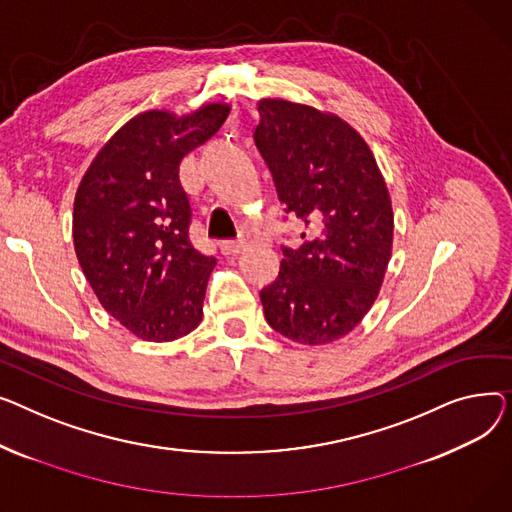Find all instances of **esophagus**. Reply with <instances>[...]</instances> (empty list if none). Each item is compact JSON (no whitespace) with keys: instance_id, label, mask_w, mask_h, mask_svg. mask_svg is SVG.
Returning a JSON list of instances; mask_svg holds the SVG:
<instances>
[{"instance_id":"obj_1","label":"esophagus","mask_w":512,"mask_h":512,"mask_svg":"<svg viewBox=\"0 0 512 512\" xmlns=\"http://www.w3.org/2000/svg\"><path fill=\"white\" fill-rule=\"evenodd\" d=\"M244 250H246L244 242H223L221 244V252L225 256H237V254H242Z\"/></svg>"}]
</instances>
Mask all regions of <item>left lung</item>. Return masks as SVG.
Here are the masks:
<instances>
[{"mask_svg":"<svg viewBox=\"0 0 512 512\" xmlns=\"http://www.w3.org/2000/svg\"><path fill=\"white\" fill-rule=\"evenodd\" d=\"M258 111L256 146L287 213L310 229L295 252L283 248L277 281L260 291L264 316L295 343H333L380 293L393 256V200L372 148L337 113L285 99H260Z\"/></svg>","mask_w":512,"mask_h":512,"instance_id":"1","label":"left lung"}]
</instances>
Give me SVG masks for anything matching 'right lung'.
I'll return each mask as SVG.
<instances>
[{
    "mask_svg": "<svg viewBox=\"0 0 512 512\" xmlns=\"http://www.w3.org/2000/svg\"><path fill=\"white\" fill-rule=\"evenodd\" d=\"M229 111L221 101L190 113L142 111L101 146L78 184L72 237L82 273L105 312L142 341H175L202 322L217 260L190 244L179 163Z\"/></svg>",
    "mask_w": 512,
    "mask_h": 512,
    "instance_id": "obj_1",
    "label": "right lung"
}]
</instances>
